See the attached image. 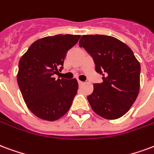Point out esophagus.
Masks as SVG:
<instances>
[{
    "label": "esophagus",
    "instance_id": "esophagus-1",
    "mask_svg": "<svg viewBox=\"0 0 154 154\" xmlns=\"http://www.w3.org/2000/svg\"><path fill=\"white\" fill-rule=\"evenodd\" d=\"M83 84H84L83 82H82V81H78V85H79V86H82Z\"/></svg>",
    "mask_w": 154,
    "mask_h": 154
}]
</instances>
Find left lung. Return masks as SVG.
Masks as SVG:
<instances>
[{"label": "left lung", "instance_id": "1", "mask_svg": "<svg viewBox=\"0 0 154 154\" xmlns=\"http://www.w3.org/2000/svg\"><path fill=\"white\" fill-rule=\"evenodd\" d=\"M94 60L103 82L87 96L96 114L113 120L129 111L140 91V64L129 46L113 36L83 35L79 42Z\"/></svg>", "mask_w": 154, "mask_h": 154}]
</instances>
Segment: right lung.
I'll list each match as a JSON object with an SVG mask.
<instances>
[{"label": "right lung", "mask_w": 154, "mask_h": 154, "mask_svg": "<svg viewBox=\"0 0 154 154\" xmlns=\"http://www.w3.org/2000/svg\"><path fill=\"white\" fill-rule=\"evenodd\" d=\"M81 35L45 36L33 42L19 63L17 82L29 110L37 118L55 121L68 112L78 90L73 78L53 77L63 68L66 54Z\"/></svg>", "instance_id": "obj_1"}]
</instances>
